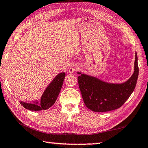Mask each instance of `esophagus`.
Segmentation results:
<instances>
[{
    "instance_id": "obj_1",
    "label": "esophagus",
    "mask_w": 148,
    "mask_h": 148,
    "mask_svg": "<svg viewBox=\"0 0 148 148\" xmlns=\"http://www.w3.org/2000/svg\"><path fill=\"white\" fill-rule=\"evenodd\" d=\"M78 69H79V66L77 64H73L71 65V66L69 68V73H73L74 71L78 70Z\"/></svg>"
}]
</instances>
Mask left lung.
<instances>
[{"mask_svg": "<svg viewBox=\"0 0 148 148\" xmlns=\"http://www.w3.org/2000/svg\"><path fill=\"white\" fill-rule=\"evenodd\" d=\"M134 71L123 83H110L87 74L77 72L78 85L84 103L95 112H106L120 108L129 99L136 87L139 75L136 52Z\"/></svg>", "mask_w": 148, "mask_h": 148, "instance_id": "obj_1", "label": "left lung"}]
</instances>
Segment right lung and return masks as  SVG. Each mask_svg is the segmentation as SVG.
Returning <instances> with one entry per match:
<instances>
[{"instance_id":"add662e5","label":"right lung","mask_w":148,"mask_h":148,"mask_svg":"<svg viewBox=\"0 0 148 148\" xmlns=\"http://www.w3.org/2000/svg\"><path fill=\"white\" fill-rule=\"evenodd\" d=\"M65 73H60L57 75L42 94L40 103L38 100L32 101L31 103H26L22 101L19 103L26 109L31 111H41L47 110L54 104L57 99L65 78Z\"/></svg>"}]
</instances>
